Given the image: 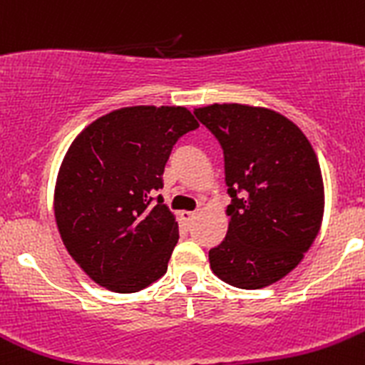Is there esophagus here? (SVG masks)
I'll return each instance as SVG.
<instances>
[{
  "mask_svg": "<svg viewBox=\"0 0 365 365\" xmlns=\"http://www.w3.org/2000/svg\"><path fill=\"white\" fill-rule=\"evenodd\" d=\"M180 219H182V221L185 222V225H190V222H192L194 219H196V212H187V210L180 212Z\"/></svg>",
  "mask_w": 365,
  "mask_h": 365,
  "instance_id": "34e87169",
  "label": "esophagus"
}]
</instances>
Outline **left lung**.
I'll use <instances>...</instances> for the list:
<instances>
[{"label":"left lung","instance_id":"8db88e82","mask_svg":"<svg viewBox=\"0 0 365 365\" xmlns=\"http://www.w3.org/2000/svg\"><path fill=\"white\" fill-rule=\"evenodd\" d=\"M194 114L221 144L232 197L225 240L208 251L212 271L233 287H267L319 233L324 189L316 153L294 123L269 108L214 103Z\"/></svg>","mask_w":365,"mask_h":365}]
</instances>
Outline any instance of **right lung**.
Segmentation results:
<instances>
[{
    "instance_id": "1",
    "label": "right lung",
    "mask_w": 365,
    "mask_h": 365,
    "mask_svg": "<svg viewBox=\"0 0 365 365\" xmlns=\"http://www.w3.org/2000/svg\"><path fill=\"white\" fill-rule=\"evenodd\" d=\"M197 126L185 107H126L91 123L67 150L55 187L56 226L101 287L139 292L168 271L178 222L155 192L176 140Z\"/></svg>"
}]
</instances>
